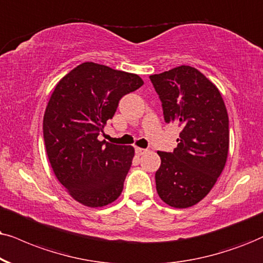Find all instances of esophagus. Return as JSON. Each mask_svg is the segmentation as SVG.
<instances>
[{
  "label": "esophagus",
  "instance_id": "obj_1",
  "mask_svg": "<svg viewBox=\"0 0 263 263\" xmlns=\"http://www.w3.org/2000/svg\"><path fill=\"white\" fill-rule=\"evenodd\" d=\"M136 153H137L138 155H143V154H145V153H147V149H142V148L136 147Z\"/></svg>",
  "mask_w": 263,
  "mask_h": 263
}]
</instances>
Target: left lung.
Instances as JSON below:
<instances>
[{"label":"left lung","mask_w":263,"mask_h":263,"mask_svg":"<svg viewBox=\"0 0 263 263\" xmlns=\"http://www.w3.org/2000/svg\"><path fill=\"white\" fill-rule=\"evenodd\" d=\"M165 122L181 126L177 148L158 152L156 192L167 205L185 209L210 193L228 156V114L215 84L189 65L151 75Z\"/></svg>","instance_id":"8db88e82"}]
</instances>
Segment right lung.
<instances>
[{"mask_svg":"<svg viewBox=\"0 0 263 263\" xmlns=\"http://www.w3.org/2000/svg\"><path fill=\"white\" fill-rule=\"evenodd\" d=\"M144 84L138 75L82 63L55 85L43 115V139L55 177L88 208L120 197L135 149L99 141L119 101Z\"/></svg>","mask_w":263,"mask_h":263,"instance_id":"add662e5","label":"right lung"}]
</instances>
